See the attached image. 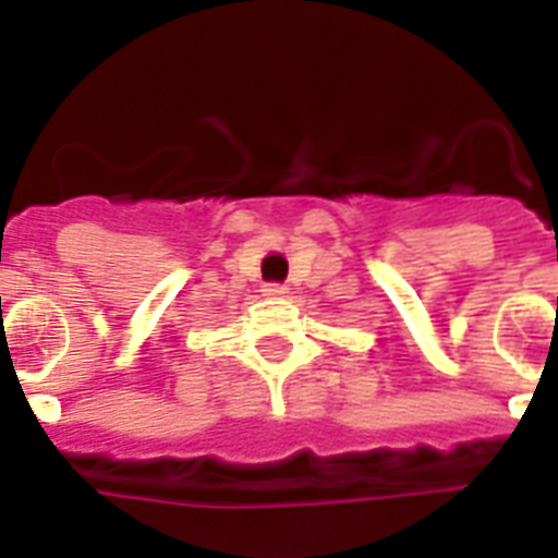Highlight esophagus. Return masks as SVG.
I'll return each instance as SVG.
<instances>
[{
  "instance_id": "esophagus-1",
  "label": "esophagus",
  "mask_w": 558,
  "mask_h": 558,
  "mask_svg": "<svg viewBox=\"0 0 558 558\" xmlns=\"http://www.w3.org/2000/svg\"><path fill=\"white\" fill-rule=\"evenodd\" d=\"M263 295H269V298H283V295H287V287H280V283H269V287L263 289Z\"/></svg>"
}]
</instances>
